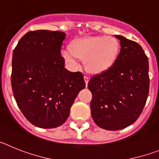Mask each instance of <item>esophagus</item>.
Wrapping results in <instances>:
<instances>
[{
    "label": "esophagus",
    "instance_id": "esophagus-1",
    "mask_svg": "<svg viewBox=\"0 0 159 159\" xmlns=\"http://www.w3.org/2000/svg\"><path fill=\"white\" fill-rule=\"evenodd\" d=\"M84 81H85V84H86V86H88V81H89V78H88V76H87V75H84Z\"/></svg>",
    "mask_w": 159,
    "mask_h": 159
}]
</instances>
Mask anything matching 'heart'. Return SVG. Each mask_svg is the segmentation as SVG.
Wrapping results in <instances>:
<instances>
[{
	"label": "heart",
	"instance_id": "heart-1",
	"mask_svg": "<svg viewBox=\"0 0 159 159\" xmlns=\"http://www.w3.org/2000/svg\"><path fill=\"white\" fill-rule=\"evenodd\" d=\"M119 51V43L114 36H88L71 42L70 50H63L62 56L71 66L77 65L78 58L84 59L88 71L100 73L113 65Z\"/></svg>",
	"mask_w": 159,
	"mask_h": 159
}]
</instances>
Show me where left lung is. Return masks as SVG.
Here are the masks:
<instances>
[{
	"mask_svg": "<svg viewBox=\"0 0 159 159\" xmlns=\"http://www.w3.org/2000/svg\"><path fill=\"white\" fill-rule=\"evenodd\" d=\"M120 52L113 65L90 79L92 117L107 130L128 127L139 117L149 93L148 58L138 43L116 35Z\"/></svg>",
	"mask_w": 159,
	"mask_h": 159,
	"instance_id": "8db88e82",
	"label": "left lung"
}]
</instances>
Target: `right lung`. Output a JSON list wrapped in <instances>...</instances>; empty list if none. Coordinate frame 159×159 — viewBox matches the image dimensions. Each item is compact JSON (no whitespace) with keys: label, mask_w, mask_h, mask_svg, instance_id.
Here are the masks:
<instances>
[{"label":"right lung","mask_w":159,"mask_h":159,"mask_svg":"<svg viewBox=\"0 0 159 159\" xmlns=\"http://www.w3.org/2000/svg\"><path fill=\"white\" fill-rule=\"evenodd\" d=\"M65 36L60 31L29 32L12 53L14 98L25 117L40 128L62 125L77 95L85 88L82 73L64 67L60 49Z\"/></svg>","instance_id":"obj_1"}]
</instances>
